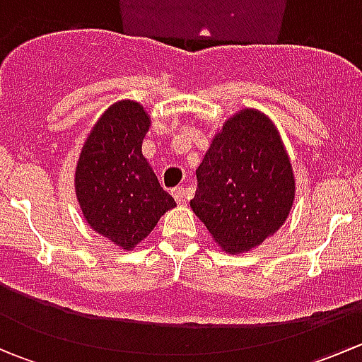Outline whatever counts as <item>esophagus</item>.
I'll use <instances>...</instances> for the list:
<instances>
[{"label":"esophagus","instance_id":"esophagus-1","mask_svg":"<svg viewBox=\"0 0 362 362\" xmlns=\"http://www.w3.org/2000/svg\"><path fill=\"white\" fill-rule=\"evenodd\" d=\"M171 194H173V198H175V202L177 203H184L185 199L189 198V194H187V191H185L184 187H175L173 191H171Z\"/></svg>","mask_w":362,"mask_h":362}]
</instances>
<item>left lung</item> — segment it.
<instances>
[{
    "label": "left lung",
    "mask_w": 362,
    "mask_h": 362,
    "mask_svg": "<svg viewBox=\"0 0 362 362\" xmlns=\"http://www.w3.org/2000/svg\"><path fill=\"white\" fill-rule=\"evenodd\" d=\"M196 178L192 211L231 254L261 245L293 208L294 175L279 131L249 108L226 120Z\"/></svg>",
    "instance_id": "8db88e82"
}]
</instances>
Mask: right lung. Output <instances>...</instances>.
Instances as JSON below:
<instances>
[{
	"instance_id": "add662e5",
	"label": "right lung",
	"mask_w": 362,
	"mask_h": 362,
	"mask_svg": "<svg viewBox=\"0 0 362 362\" xmlns=\"http://www.w3.org/2000/svg\"><path fill=\"white\" fill-rule=\"evenodd\" d=\"M151 119L134 101L112 105L87 136L75 171L80 208L90 228L122 249L147 238L177 206L141 154Z\"/></svg>"
}]
</instances>
